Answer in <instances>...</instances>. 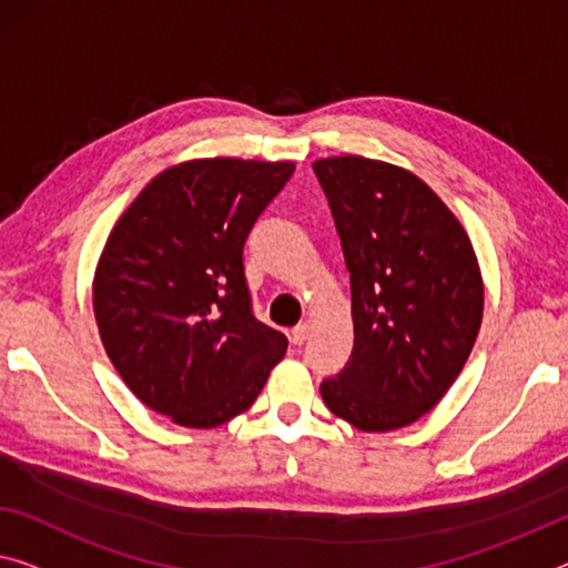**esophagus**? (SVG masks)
<instances>
[{"instance_id": "34e87169", "label": "esophagus", "mask_w": 568, "mask_h": 568, "mask_svg": "<svg viewBox=\"0 0 568 568\" xmlns=\"http://www.w3.org/2000/svg\"><path fill=\"white\" fill-rule=\"evenodd\" d=\"M307 337H310V325H307V322H300V325L292 329V343L304 345V339H307Z\"/></svg>"}]
</instances>
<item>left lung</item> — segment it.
<instances>
[{"instance_id": "obj_1", "label": "left lung", "mask_w": 568, "mask_h": 568, "mask_svg": "<svg viewBox=\"0 0 568 568\" xmlns=\"http://www.w3.org/2000/svg\"><path fill=\"white\" fill-rule=\"evenodd\" d=\"M351 272V361L320 394L363 432L414 424L465 368L483 322V276L455 213L416 174L365 156L312 164Z\"/></svg>"}]
</instances>
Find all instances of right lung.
I'll use <instances>...</instances> for the list:
<instances>
[{
	"label": "right lung",
	"instance_id": "right-lung-1",
	"mask_svg": "<svg viewBox=\"0 0 568 568\" xmlns=\"http://www.w3.org/2000/svg\"><path fill=\"white\" fill-rule=\"evenodd\" d=\"M292 162L174 164L113 225L93 276L101 343L132 394L190 429L246 412L286 353L254 317L243 243Z\"/></svg>",
	"mask_w": 568,
	"mask_h": 568
}]
</instances>
